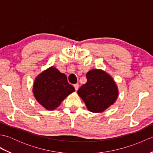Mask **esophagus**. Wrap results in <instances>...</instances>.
Here are the masks:
<instances>
[{
    "instance_id": "1",
    "label": "esophagus",
    "mask_w": 153,
    "mask_h": 153,
    "mask_svg": "<svg viewBox=\"0 0 153 153\" xmlns=\"http://www.w3.org/2000/svg\"><path fill=\"white\" fill-rule=\"evenodd\" d=\"M74 87H75V89H76V91H77V89H78V88H79V84H77V83L74 84Z\"/></svg>"
}]
</instances>
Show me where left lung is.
I'll use <instances>...</instances> for the list:
<instances>
[{"instance_id":"obj_1","label":"left lung","mask_w":153,"mask_h":153,"mask_svg":"<svg viewBox=\"0 0 153 153\" xmlns=\"http://www.w3.org/2000/svg\"><path fill=\"white\" fill-rule=\"evenodd\" d=\"M87 83L77 91L90 112L100 113L116 102L118 89L114 80L105 71L93 69L86 74Z\"/></svg>"}]
</instances>
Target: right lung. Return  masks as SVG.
<instances>
[{
	"label": "right lung",
	"mask_w": 153,
	"mask_h": 153,
	"mask_svg": "<svg viewBox=\"0 0 153 153\" xmlns=\"http://www.w3.org/2000/svg\"><path fill=\"white\" fill-rule=\"evenodd\" d=\"M75 91L67 77L54 66L48 68L36 77L33 93L37 101L48 110L60 106L66 97Z\"/></svg>",
	"instance_id": "right-lung-1"
}]
</instances>
